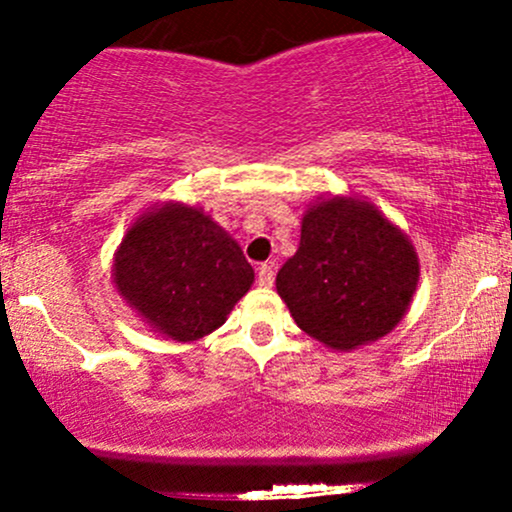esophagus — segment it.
I'll return each mask as SVG.
<instances>
[{
	"mask_svg": "<svg viewBox=\"0 0 512 512\" xmlns=\"http://www.w3.org/2000/svg\"><path fill=\"white\" fill-rule=\"evenodd\" d=\"M257 284L260 286H272L274 284V264L264 262L257 267Z\"/></svg>",
	"mask_w": 512,
	"mask_h": 512,
	"instance_id": "34e87169",
	"label": "esophagus"
}]
</instances>
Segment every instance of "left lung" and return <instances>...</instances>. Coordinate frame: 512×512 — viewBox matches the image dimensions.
Here are the masks:
<instances>
[{
  "label": "left lung",
  "mask_w": 512,
  "mask_h": 512,
  "mask_svg": "<svg viewBox=\"0 0 512 512\" xmlns=\"http://www.w3.org/2000/svg\"><path fill=\"white\" fill-rule=\"evenodd\" d=\"M419 281L409 238L358 199H325L303 216L301 245L276 274L293 320L332 349L385 337Z\"/></svg>",
  "instance_id": "obj_1"
}]
</instances>
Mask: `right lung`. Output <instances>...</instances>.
Listing matches in <instances>:
<instances>
[{
    "mask_svg": "<svg viewBox=\"0 0 512 512\" xmlns=\"http://www.w3.org/2000/svg\"><path fill=\"white\" fill-rule=\"evenodd\" d=\"M113 272L125 301L178 342L221 327L255 279L236 240L182 204L149 211L134 223Z\"/></svg>",
    "mask_w": 512,
    "mask_h": 512,
    "instance_id": "obj_1",
    "label": "right lung"
}]
</instances>
